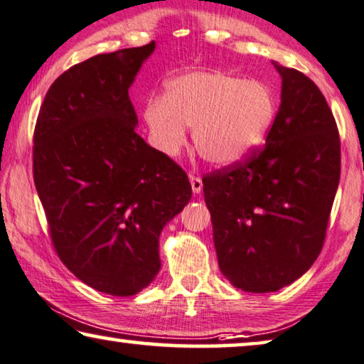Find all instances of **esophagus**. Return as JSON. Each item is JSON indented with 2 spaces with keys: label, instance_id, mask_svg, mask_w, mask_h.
<instances>
[{
  "label": "esophagus",
  "instance_id": "obj_1",
  "mask_svg": "<svg viewBox=\"0 0 364 364\" xmlns=\"http://www.w3.org/2000/svg\"><path fill=\"white\" fill-rule=\"evenodd\" d=\"M188 178H191V186H192L193 193H200V192H202V187H203L202 178H200L198 176H191Z\"/></svg>",
  "mask_w": 364,
  "mask_h": 364
}]
</instances>
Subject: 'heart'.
I'll return each instance as SVG.
<instances>
[{"label": "heart", "mask_w": 364, "mask_h": 364, "mask_svg": "<svg viewBox=\"0 0 364 364\" xmlns=\"http://www.w3.org/2000/svg\"><path fill=\"white\" fill-rule=\"evenodd\" d=\"M143 117L151 144L177 156L193 128V146L202 159L228 166L262 143L276 117V97L266 83L231 73L188 72L172 78L166 97L151 98Z\"/></svg>", "instance_id": "obj_1"}]
</instances>
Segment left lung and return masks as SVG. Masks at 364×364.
Returning <instances> with one entry per match:
<instances>
[{
  "mask_svg": "<svg viewBox=\"0 0 364 364\" xmlns=\"http://www.w3.org/2000/svg\"><path fill=\"white\" fill-rule=\"evenodd\" d=\"M281 107L266 144L203 177L218 266L235 287L289 286L322 251L340 182V136L318 87L274 62Z\"/></svg>",
  "mask_w": 364,
  "mask_h": 364,
  "instance_id": "obj_1",
  "label": "left lung"
}]
</instances>
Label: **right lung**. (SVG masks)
Listing matches in <instances>:
<instances>
[{"instance_id": "right-lung-1", "label": "right lung", "mask_w": 364, "mask_h": 364, "mask_svg": "<svg viewBox=\"0 0 364 364\" xmlns=\"http://www.w3.org/2000/svg\"><path fill=\"white\" fill-rule=\"evenodd\" d=\"M154 49L152 41L68 68L34 129V183L52 245L82 282L117 297L154 281L161 231L192 197L182 167L136 133L129 87Z\"/></svg>"}]
</instances>
